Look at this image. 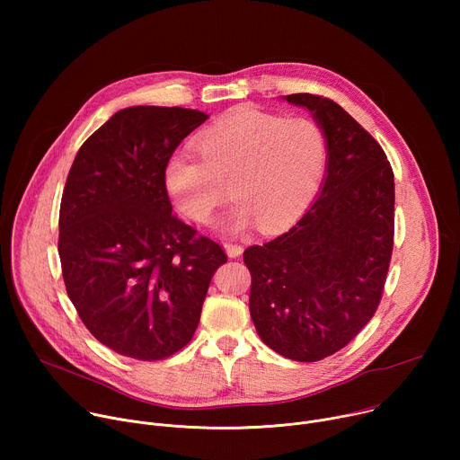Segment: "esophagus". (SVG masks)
I'll return each instance as SVG.
<instances>
[{"label":"esophagus","mask_w":460,"mask_h":460,"mask_svg":"<svg viewBox=\"0 0 460 460\" xmlns=\"http://www.w3.org/2000/svg\"><path fill=\"white\" fill-rule=\"evenodd\" d=\"M224 249H226V252H227L229 258H236V256H240L242 251H243V247H242L240 243H233V242H226V243H224Z\"/></svg>","instance_id":"esophagus-1"}]
</instances>
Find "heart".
<instances>
[{
  "label": "heart",
  "instance_id": "1",
  "mask_svg": "<svg viewBox=\"0 0 460 460\" xmlns=\"http://www.w3.org/2000/svg\"><path fill=\"white\" fill-rule=\"evenodd\" d=\"M196 149L200 157L181 149L169 158L167 192L187 218L209 224L231 185L238 204L222 222L229 233L295 220L313 200L327 160L320 123L254 107H236L204 128Z\"/></svg>",
  "mask_w": 460,
  "mask_h": 460
}]
</instances>
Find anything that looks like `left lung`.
I'll return each instance as SVG.
<instances>
[{
	"label": "left lung",
	"mask_w": 460,
	"mask_h": 460,
	"mask_svg": "<svg viewBox=\"0 0 460 460\" xmlns=\"http://www.w3.org/2000/svg\"><path fill=\"white\" fill-rule=\"evenodd\" d=\"M325 133L318 199L284 234L243 251L249 311L279 355L316 362L348 346L375 314L395 233V178L367 130L330 98L289 94Z\"/></svg>",
	"instance_id": "left-lung-1"
}]
</instances>
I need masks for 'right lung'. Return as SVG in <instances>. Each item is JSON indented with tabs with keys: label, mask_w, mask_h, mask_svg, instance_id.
Returning a JSON list of instances; mask_svg holds the SVG:
<instances>
[{
	"label": "right lung",
	"mask_w": 460,
	"mask_h": 460,
	"mask_svg": "<svg viewBox=\"0 0 460 460\" xmlns=\"http://www.w3.org/2000/svg\"><path fill=\"white\" fill-rule=\"evenodd\" d=\"M209 116L127 107L80 147L59 206L63 282L96 341L162 360L192 339L224 249L172 215L165 167Z\"/></svg>",
	"instance_id": "obj_1"
}]
</instances>
